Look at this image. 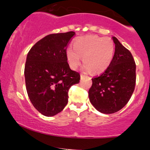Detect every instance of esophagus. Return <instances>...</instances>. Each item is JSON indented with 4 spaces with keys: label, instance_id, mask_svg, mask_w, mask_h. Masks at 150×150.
Instances as JSON below:
<instances>
[{
    "label": "esophagus",
    "instance_id": "esophagus-1",
    "mask_svg": "<svg viewBox=\"0 0 150 150\" xmlns=\"http://www.w3.org/2000/svg\"><path fill=\"white\" fill-rule=\"evenodd\" d=\"M85 75H83V74H80V78H85Z\"/></svg>",
    "mask_w": 150,
    "mask_h": 150
}]
</instances>
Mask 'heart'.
<instances>
[{
	"mask_svg": "<svg viewBox=\"0 0 150 150\" xmlns=\"http://www.w3.org/2000/svg\"><path fill=\"white\" fill-rule=\"evenodd\" d=\"M73 48L66 50V58L70 68L75 70L83 57L85 71H92L95 74L105 72L112 61L115 53V45L110 38L97 35H88L77 39Z\"/></svg>",
	"mask_w": 150,
	"mask_h": 150,
	"instance_id": "b5f03b06",
	"label": "heart"
}]
</instances>
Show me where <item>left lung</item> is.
I'll list each match as a JSON object with an SVG mask.
<instances>
[{
	"mask_svg": "<svg viewBox=\"0 0 150 150\" xmlns=\"http://www.w3.org/2000/svg\"><path fill=\"white\" fill-rule=\"evenodd\" d=\"M114 57L111 64L99 76L92 79L88 91L90 102L100 112L112 114L125 106L134 92L136 65L131 52L115 37Z\"/></svg>",
	"mask_w": 150,
	"mask_h": 150,
	"instance_id": "1",
	"label": "left lung"
}]
</instances>
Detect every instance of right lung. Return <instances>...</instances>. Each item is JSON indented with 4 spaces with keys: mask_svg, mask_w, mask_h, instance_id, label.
Returning <instances> with one entry per match:
<instances>
[{
    "mask_svg": "<svg viewBox=\"0 0 150 150\" xmlns=\"http://www.w3.org/2000/svg\"><path fill=\"white\" fill-rule=\"evenodd\" d=\"M75 32L50 34L38 41L26 57L24 75L28 95L39 112L58 114L68 102V90L80 82L78 72L70 68L66 47Z\"/></svg>",
    "mask_w": 150,
    "mask_h": 150,
    "instance_id": "add662e5",
    "label": "right lung"
}]
</instances>
